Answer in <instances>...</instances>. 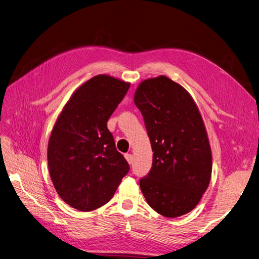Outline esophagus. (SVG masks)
<instances>
[{"instance_id":"34e87169","label":"esophagus","mask_w":259,"mask_h":259,"mask_svg":"<svg viewBox=\"0 0 259 259\" xmlns=\"http://www.w3.org/2000/svg\"><path fill=\"white\" fill-rule=\"evenodd\" d=\"M124 157H125V160L128 161L129 164L132 163V155H131L130 153H125V154H124Z\"/></svg>"}]
</instances>
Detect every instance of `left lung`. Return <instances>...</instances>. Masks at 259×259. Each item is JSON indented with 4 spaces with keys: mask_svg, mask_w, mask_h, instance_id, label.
I'll return each mask as SVG.
<instances>
[{
    "mask_svg": "<svg viewBox=\"0 0 259 259\" xmlns=\"http://www.w3.org/2000/svg\"><path fill=\"white\" fill-rule=\"evenodd\" d=\"M135 104L150 138L153 162L139 184L150 207L166 218L186 214L207 190L211 149L193 98L166 76L143 81Z\"/></svg>",
    "mask_w": 259,
    "mask_h": 259,
    "instance_id": "1",
    "label": "left lung"
}]
</instances>
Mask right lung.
Listing matches in <instances>:
<instances>
[{
  "label": "right lung",
  "instance_id": "right-lung-1",
  "mask_svg": "<svg viewBox=\"0 0 259 259\" xmlns=\"http://www.w3.org/2000/svg\"><path fill=\"white\" fill-rule=\"evenodd\" d=\"M130 88L96 75L74 92L48 144V166L58 195L72 208L92 211L107 203L130 169L116 149L107 121Z\"/></svg>",
  "mask_w": 259,
  "mask_h": 259
}]
</instances>
